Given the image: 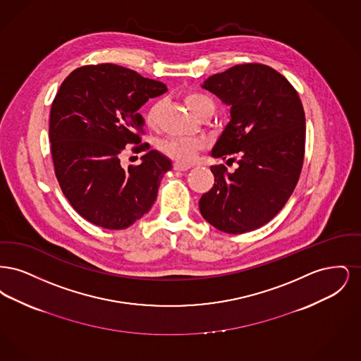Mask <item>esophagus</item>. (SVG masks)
I'll return each instance as SVG.
<instances>
[{"instance_id": "esophagus-1", "label": "esophagus", "mask_w": 361, "mask_h": 361, "mask_svg": "<svg viewBox=\"0 0 361 361\" xmlns=\"http://www.w3.org/2000/svg\"><path fill=\"white\" fill-rule=\"evenodd\" d=\"M189 165H183V164H178V162H176V164H173V169L174 171H177V172H185V171H188Z\"/></svg>"}]
</instances>
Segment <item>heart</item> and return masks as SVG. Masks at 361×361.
I'll return each mask as SVG.
<instances>
[{"instance_id":"heart-1","label":"heart","mask_w":361,"mask_h":361,"mask_svg":"<svg viewBox=\"0 0 361 361\" xmlns=\"http://www.w3.org/2000/svg\"><path fill=\"white\" fill-rule=\"evenodd\" d=\"M184 102L187 104L189 111L199 118L208 114L212 115L215 109L214 102L208 96L199 92H189L184 96ZM164 106H165L164 100H158L149 106L146 112L147 126L150 127L158 126ZM157 146L162 154L172 158L180 164L192 162L196 158L197 153L203 149V143L197 139H164V140H159Z\"/></svg>"}]
</instances>
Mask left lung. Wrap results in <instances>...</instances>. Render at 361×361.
Segmentation results:
<instances>
[{
  "label": "left lung",
  "instance_id": "obj_1",
  "mask_svg": "<svg viewBox=\"0 0 361 361\" xmlns=\"http://www.w3.org/2000/svg\"><path fill=\"white\" fill-rule=\"evenodd\" d=\"M226 105L230 121L211 155L237 162L233 173L211 166L215 184L200 197L207 222L228 234L274 219L298 184L305 158L306 118L298 92L279 71L237 65L202 85Z\"/></svg>",
  "mask_w": 361,
  "mask_h": 361
}]
</instances>
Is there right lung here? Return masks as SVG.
<instances>
[{
    "instance_id": "right-lung-1",
    "label": "right lung",
    "mask_w": 361,
    "mask_h": 361,
    "mask_svg": "<svg viewBox=\"0 0 361 361\" xmlns=\"http://www.w3.org/2000/svg\"><path fill=\"white\" fill-rule=\"evenodd\" d=\"M166 85L112 63L71 71L51 105L50 142L56 180L71 207L90 224L121 230L150 211L168 157L147 152L137 167L124 170L120 155L127 144L135 152L145 121L137 109L165 93Z\"/></svg>"
}]
</instances>
